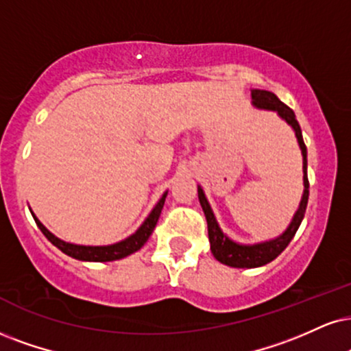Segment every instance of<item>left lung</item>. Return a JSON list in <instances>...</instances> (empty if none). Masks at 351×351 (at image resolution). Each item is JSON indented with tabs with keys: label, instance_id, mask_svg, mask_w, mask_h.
Wrapping results in <instances>:
<instances>
[{
	"label": "left lung",
	"instance_id": "left-lung-1",
	"mask_svg": "<svg viewBox=\"0 0 351 351\" xmlns=\"http://www.w3.org/2000/svg\"><path fill=\"white\" fill-rule=\"evenodd\" d=\"M252 99H254V106L261 107V109L278 112V115L281 117V119L287 120V122L293 127V130L296 132L298 143H300V148L302 153L304 193H302L301 205H300V208H298L291 224H289V228L280 237H276V239H274V241L263 242V244L239 245V244H236V242L229 241L228 237L223 234L221 229L218 228V223H216L213 211H211L208 202H206L205 193H203V190L198 187V200H200V205L206 216V223H208V237H210V244H211V254L215 255V258L218 262H221V263H224V265H229V267H236V268H255V267H262L268 262L275 261V258L288 247V244L291 242L293 237H295L298 228H300L302 218H304L306 206H308V198H309L308 151H306V145H304V140H302L301 127H300V123H298L295 112L289 109L287 104L281 102L274 93H270V90L254 89Z\"/></svg>",
	"mask_w": 351,
	"mask_h": 351
}]
</instances>
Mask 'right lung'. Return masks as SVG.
Instances as JSON below:
<instances>
[{
  "mask_svg": "<svg viewBox=\"0 0 351 351\" xmlns=\"http://www.w3.org/2000/svg\"><path fill=\"white\" fill-rule=\"evenodd\" d=\"M167 193H164L161 200H159L158 205L154 206V210L151 211V215L146 218V221L143 223V226L138 229L133 236H130L128 239H125L119 244L114 245H106V247H89V245H75V244H68V242L60 241L58 237H55L51 232L47 229L43 224L38 221V219L34 216L36 219L37 226L40 231L43 232V236L49 239L55 247H58L62 252L66 255H70L73 258H77V261H88V262H110V261H119V258L127 257V255L136 252L140 250L145 242L149 239L151 232L154 231L156 223H158L159 216H161V210L164 206V200H166Z\"/></svg>",
  "mask_w": 351,
  "mask_h": 351,
  "instance_id": "add662e5",
  "label": "right lung"
}]
</instances>
